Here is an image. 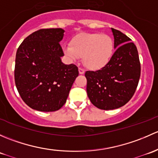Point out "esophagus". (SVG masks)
Masks as SVG:
<instances>
[{
  "mask_svg": "<svg viewBox=\"0 0 158 158\" xmlns=\"http://www.w3.org/2000/svg\"><path fill=\"white\" fill-rule=\"evenodd\" d=\"M79 74L82 75L85 73V70H84L83 69H82V68H79Z\"/></svg>",
  "mask_w": 158,
  "mask_h": 158,
  "instance_id": "obj_1",
  "label": "esophagus"
}]
</instances>
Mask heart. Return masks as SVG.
Masks as SVG:
<instances>
[{
  "instance_id": "heart-1",
  "label": "heart",
  "mask_w": 158,
  "mask_h": 158,
  "mask_svg": "<svg viewBox=\"0 0 158 158\" xmlns=\"http://www.w3.org/2000/svg\"><path fill=\"white\" fill-rule=\"evenodd\" d=\"M63 48L71 61H77L82 56L87 68L98 70L109 64L114 52V42L105 33H82L73 36L70 44H65Z\"/></svg>"
}]
</instances>
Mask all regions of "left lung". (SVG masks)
Instances as JSON below:
<instances>
[{"label":"left lung","mask_w":158,"mask_h":158,"mask_svg":"<svg viewBox=\"0 0 158 158\" xmlns=\"http://www.w3.org/2000/svg\"><path fill=\"white\" fill-rule=\"evenodd\" d=\"M114 36L113 54L109 64L97 71H87V95L98 109L112 110L125 106L135 94L141 64L138 49L131 40L111 28Z\"/></svg>","instance_id":"8db88e82"}]
</instances>
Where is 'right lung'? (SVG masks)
Wrapping results in <instances>:
<instances>
[{
  "instance_id": "right-lung-1",
  "label": "right lung",
  "mask_w": 158,
  "mask_h": 158,
  "mask_svg": "<svg viewBox=\"0 0 158 158\" xmlns=\"http://www.w3.org/2000/svg\"><path fill=\"white\" fill-rule=\"evenodd\" d=\"M65 30L41 29L33 32L17 49L14 79L20 97L29 107L55 111L66 103L78 67L62 62L60 41Z\"/></svg>"
}]
</instances>
